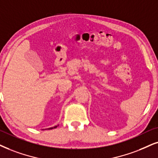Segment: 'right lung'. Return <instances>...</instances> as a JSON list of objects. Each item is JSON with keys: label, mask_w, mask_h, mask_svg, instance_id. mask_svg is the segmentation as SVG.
I'll return each instance as SVG.
<instances>
[{"label": "right lung", "mask_w": 158, "mask_h": 158, "mask_svg": "<svg viewBox=\"0 0 158 158\" xmlns=\"http://www.w3.org/2000/svg\"><path fill=\"white\" fill-rule=\"evenodd\" d=\"M57 126H55V127H50V128H49V130H50V129H53V128H56V127H57Z\"/></svg>", "instance_id": "right-lung-1"}]
</instances>
